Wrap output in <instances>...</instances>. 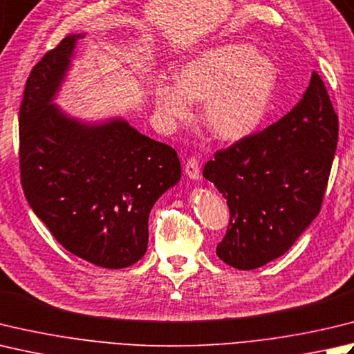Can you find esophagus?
Listing matches in <instances>:
<instances>
[{"label": "esophagus", "mask_w": 354, "mask_h": 354, "mask_svg": "<svg viewBox=\"0 0 354 354\" xmlns=\"http://www.w3.org/2000/svg\"><path fill=\"white\" fill-rule=\"evenodd\" d=\"M184 169H185L187 176H189L190 179H193V181H196V179L201 178L199 162H198V159L195 156H190L189 159H187Z\"/></svg>", "instance_id": "esophagus-1"}]
</instances>
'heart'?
<instances>
[{
	"label": "heart",
	"instance_id": "1",
	"mask_svg": "<svg viewBox=\"0 0 354 354\" xmlns=\"http://www.w3.org/2000/svg\"><path fill=\"white\" fill-rule=\"evenodd\" d=\"M278 67L247 43H228L196 55L179 68L176 86L159 81L155 107L169 126L190 120V102H204L203 122L221 141L236 142L259 127L272 102Z\"/></svg>",
	"mask_w": 354,
	"mask_h": 354
}]
</instances>
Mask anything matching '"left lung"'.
I'll use <instances>...</instances> for the list:
<instances>
[{
    "mask_svg": "<svg viewBox=\"0 0 354 354\" xmlns=\"http://www.w3.org/2000/svg\"><path fill=\"white\" fill-rule=\"evenodd\" d=\"M337 115L316 72L278 122L219 150L204 178L227 199L230 224L216 254L253 270L279 258L321 210L337 145Z\"/></svg>",
    "mask_w": 354,
    "mask_h": 354,
    "instance_id": "8db88e82",
    "label": "left lung"
}]
</instances>
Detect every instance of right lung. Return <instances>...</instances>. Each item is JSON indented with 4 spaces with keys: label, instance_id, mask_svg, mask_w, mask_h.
I'll return each instance as SVG.
<instances>
[{
    "label": "right lung",
    "instance_id": "obj_1",
    "mask_svg": "<svg viewBox=\"0 0 354 354\" xmlns=\"http://www.w3.org/2000/svg\"><path fill=\"white\" fill-rule=\"evenodd\" d=\"M68 35L27 78L19 107V170L27 203L59 244L102 268L147 252L149 214L181 179L175 149L121 118L84 122L53 104L71 67Z\"/></svg>",
    "mask_w": 354,
    "mask_h": 354
}]
</instances>
